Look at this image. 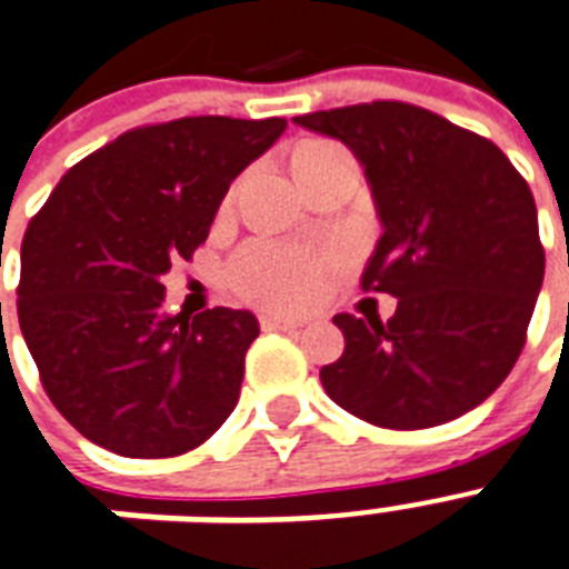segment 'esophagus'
Masks as SVG:
<instances>
[{
    "label": "esophagus",
    "instance_id": "34e87169",
    "mask_svg": "<svg viewBox=\"0 0 569 569\" xmlns=\"http://www.w3.org/2000/svg\"><path fill=\"white\" fill-rule=\"evenodd\" d=\"M261 326L263 329H299V326H302V320H297V317H281V315H272V311H263Z\"/></svg>",
    "mask_w": 569,
    "mask_h": 569
}]
</instances>
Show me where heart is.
I'll return each mask as SVG.
<instances>
[{
  "instance_id": "b5f03b06",
  "label": "heart",
  "mask_w": 569,
  "mask_h": 569,
  "mask_svg": "<svg viewBox=\"0 0 569 569\" xmlns=\"http://www.w3.org/2000/svg\"><path fill=\"white\" fill-rule=\"evenodd\" d=\"M341 153L329 142H306L293 153V166H306ZM326 254L308 252L299 246H281L270 240H258L234 254L228 267V279L243 297L267 302V306H306L320 288L326 270Z\"/></svg>"
}]
</instances>
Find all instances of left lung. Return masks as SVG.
<instances>
[{
  "label": "left lung",
  "instance_id": "1",
  "mask_svg": "<svg viewBox=\"0 0 569 569\" xmlns=\"http://www.w3.org/2000/svg\"><path fill=\"white\" fill-rule=\"evenodd\" d=\"M293 121L341 139L365 166L382 237L362 290L398 299L386 323L335 315L345 353L320 368L326 395L389 430L460 418L517 365L543 284L526 178L490 139L400 100Z\"/></svg>",
  "mask_w": 569,
  "mask_h": 569
}]
</instances>
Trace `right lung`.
I'll use <instances>...</instances> for the list:
<instances>
[{
	"label": "right lung",
	"instance_id": "1",
	"mask_svg": "<svg viewBox=\"0 0 569 569\" xmlns=\"http://www.w3.org/2000/svg\"><path fill=\"white\" fill-rule=\"evenodd\" d=\"M284 118L196 116L127 130L88 153L32 216L17 315L43 391L94 445L178 457L237 407L252 311L169 315L162 276L210 234L231 180Z\"/></svg>",
	"mask_w": 569,
	"mask_h": 569
}]
</instances>
